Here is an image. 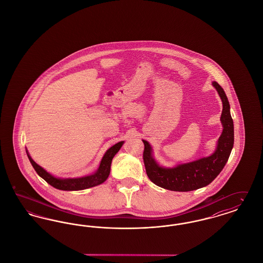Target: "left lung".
I'll list each match as a JSON object with an SVG mask.
<instances>
[{"label":"left lung","mask_w":263,"mask_h":263,"mask_svg":"<svg viewBox=\"0 0 263 263\" xmlns=\"http://www.w3.org/2000/svg\"><path fill=\"white\" fill-rule=\"evenodd\" d=\"M212 85L223 103L221 115L223 131L218 140L216 150L209 157L177 164L174 167H163L155 160L149 142L143 140L145 145L143 159L146 173L156 185L173 191H192L210 184L224 168L234 147V122L224 89L217 82H213Z\"/></svg>","instance_id":"8db88e82"}]
</instances>
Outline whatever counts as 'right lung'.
<instances>
[{
    "instance_id": "add662e5",
    "label": "right lung",
    "mask_w": 263,
    "mask_h": 263,
    "mask_svg": "<svg viewBox=\"0 0 263 263\" xmlns=\"http://www.w3.org/2000/svg\"><path fill=\"white\" fill-rule=\"evenodd\" d=\"M123 144H124V141L118 142L117 144L113 145L111 148H109L105 152V154L101 159L100 166L95 174L83 176V177H75V178H60V177L53 176L49 173H47L43 167H41L39 164L35 163L31 159V157L28 155L27 151H26V154L30 161V163L32 164L37 175L40 177H42L47 183H49L51 186L60 190L74 191V190H83L87 188L93 187L104 182L110 174V165H111L113 157L117 154L118 151L120 150Z\"/></svg>"
}]
</instances>
